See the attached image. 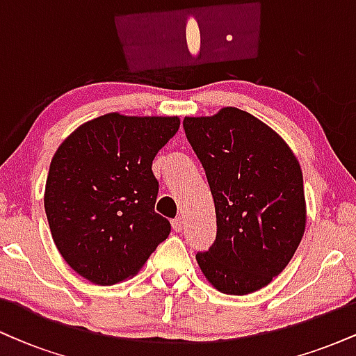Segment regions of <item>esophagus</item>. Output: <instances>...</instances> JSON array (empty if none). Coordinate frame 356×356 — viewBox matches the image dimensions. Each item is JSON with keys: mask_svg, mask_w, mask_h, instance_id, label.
I'll return each instance as SVG.
<instances>
[{"mask_svg": "<svg viewBox=\"0 0 356 356\" xmlns=\"http://www.w3.org/2000/svg\"><path fill=\"white\" fill-rule=\"evenodd\" d=\"M172 227H174L175 232H181L182 227H184V220H182V218H175V219L172 220Z\"/></svg>", "mask_w": 356, "mask_h": 356, "instance_id": "obj_1", "label": "esophagus"}]
</instances>
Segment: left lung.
Masks as SVG:
<instances>
[{"mask_svg":"<svg viewBox=\"0 0 356 356\" xmlns=\"http://www.w3.org/2000/svg\"><path fill=\"white\" fill-rule=\"evenodd\" d=\"M182 125L206 170L218 224L212 246L195 259L220 293L257 291L288 266L305 234L300 164L275 130L244 110L186 117Z\"/></svg>","mask_w":356,"mask_h":356,"instance_id":"1","label":"left lung"}]
</instances>
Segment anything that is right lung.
Here are the masks:
<instances>
[{"mask_svg": "<svg viewBox=\"0 0 356 356\" xmlns=\"http://www.w3.org/2000/svg\"><path fill=\"white\" fill-rule=\"evenodd\" d=\"M177 117L107 113L80 125L51 159L44 212L61 257L100 286L134 276L167 239L154 211L152 161L179 130Z\"/></svg>", "mask_w": 356, "mask_h": 356, "instance_id": "add662e5", "label": "right lung"}]
</instances>
